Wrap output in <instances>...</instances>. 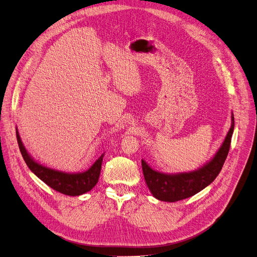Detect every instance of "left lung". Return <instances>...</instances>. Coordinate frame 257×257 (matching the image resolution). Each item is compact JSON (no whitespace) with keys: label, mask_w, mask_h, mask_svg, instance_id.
Instances as JSON below:
<instances>
[{"label":"left lung","mask_w":257,"mask_h":257,"mask_svg":"<svg viewBox=\"0 0 257 257\" xmlns=\"http://www.w3.org/2000/svg\"><path fill=\"white\" fill-rule=\"evenodd\" d=\"M233 131L234 117L232 116L231 128L219 151L209 163L197 171L170 175L154 171L142 160L143 176L153 196L162 201L175 202L191 197L208 187L222 169L230 150Z\"/></svg>","instance_id":"8db88e82"}]
</instances>
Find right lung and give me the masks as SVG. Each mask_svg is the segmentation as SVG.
<instances>
[{"label": "right lung", "instance_id": "obj_1", "mask_svg": "<svg viewBox=\"0 0 257 257\" xmlns=\"http://www.w3.org/2000/svg\"><path fill=\"white\" fill-rule=\"evenodd\" d=\"M17 140L20 152H21L24 161L27 167L30 169L35 175H37L41 180L45 182L47 186L55 191H58L70 196H78V195L84 194L93 189L99 179L101 164L103 160V154L96 160V162L91 166L86 172L77 173V174H67L59 171L51 170L41 164L37 163L32 157H30L25 148L22 145L21 138H20L17 132Z\"/></svg>", "mask_w": 257, "mask_h": 257}]
</instances>
